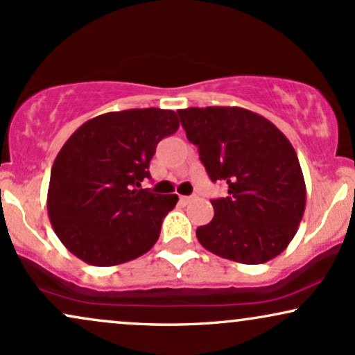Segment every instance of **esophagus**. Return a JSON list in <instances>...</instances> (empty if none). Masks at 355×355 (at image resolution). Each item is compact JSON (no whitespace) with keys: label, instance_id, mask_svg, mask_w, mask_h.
Wrapping results in <instances>:
<instances>
[{"label":"esophagus","instance_id":"obj_1","mask_svg":"<svg viewBox=\"0 0 355 355\" xmlns=\"http://www.w3.org/2000/svg\"><path fill=\"white\" fill-rule=\"evenodd\" d=\"M191 200H192L191 196H181V202H182V204H187V202H191Z\"/></svg>","mask_w":355,"mask_h":355}]
</instances>
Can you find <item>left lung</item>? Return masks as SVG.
Wrapping results in <instances>:
<instances>
[{
  "label": "left lung",
  "instance_id": "8db88e82",
  "mask_svg": "<svg viewBox=\"0 0 355 355\" xmlns=\"http://www.w3.org/2000/svg\"><path fill=\"white\" fill-rule=\"evenodd\" d=\"M212 182L229 196L212 199L214 217L196 230L205 250L245 265L278 257L296 235L306 205L298 156L288 138L240 107L178 110Z\"/></svg>",
  "mask_w": 355,
  "mask_h": 355
}]
</instances>
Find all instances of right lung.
Listing matches in <instances>:
<instances>
[{"label":"right lung","instance_id":"obj_1","mask_svg":"<svg viewBox=\"0 0 355 355\" xmlns=\"http://www.w3.org/2000/svg\"><path fill=\"white\" fill-rule=\"evenodd\" d=\"M179 128L161 108L110 112L85 121L57 155L47 191L52 229L89 265L113 266L146 253L176 194L139 189L161 139Z\"/></svg>","mask_w":355,"mask_h":355}]
</instances>
